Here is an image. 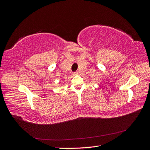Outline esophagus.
Instances as JSON below:
<instances>
[{
	"instance_id": "esophagus-1",
	"label": "esophagus",
	"mask_w": 150,
	"mask_h": 150,
	"mask_svg": "<svg viewBox=\"0 0 150 150\" xmlns=\"http://www.w3.org/2000/svg\"><path fill=\"white\" fill-rule=\"evenodd\" d=\"M79 74V72H73V75L75 76V75H78Z\"/></svg>"
}]
</instances>
